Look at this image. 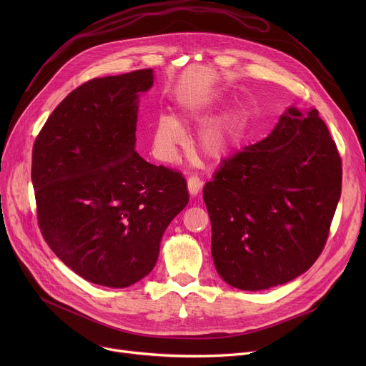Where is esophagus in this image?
Here are the masks:
<instances>
[{
    "instance_id": "1",
    "label": "esophagus",
    "mask_w": 366,
    "mask_h": 366,
    "mask_svg": "<svg viewBox=\"0 0 366 366\" xmlns=\"http://www.w3.org/2000/svg\"><path fill=\"white\" fill-rule=\"evenodd\" d=\"M187 184H188V191H189L191 196H197V194L200 193L202 187H203V181H202L197 175L189 177L188 181H187Z\"/></svg>"
}]
</instances>
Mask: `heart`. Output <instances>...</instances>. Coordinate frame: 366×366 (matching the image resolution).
<instances>
[{"instance_id": "b5f03b06", "label": "heart", "mask_w": 366, "mask_h": 366, "mask_svg": "<svg viewBox=\"0 0 366 366\" xmlns=\"http://www.w3.org/2000/svg\"><path fill=\"white\" fill-rule=\"evenodd\" d=\"M191 120L204 123L210 119V111L206 107L191 105L188 107ZM187 142V133L179 120L172 114H162L154 122L152 145L154 152L163 162L172 163L178 157L181 147ZM233 144V129L227 122H214L207 124L199 134L197 149L207 160L222 159Z\"/></svg>"}]
</instances>
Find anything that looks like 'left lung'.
<instances>
[{
	"label": "left lung",
	"mask_w": 366,
	"mask_h": 366,
	"mask_svg": "<svg viewBox=\"0 0 366 366\" xmlns=\"http://www.w3.org/2000/svg\"><path fill=\"white\" fill-rule=\"evenodd\" d=\"M341 157L317 109L291 107L273 132L206 182L218 274L242 291L298 277L323 251L341 196Z\"/></svg>",
	"instance_id": "1"
}]
</instances>
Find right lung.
Returning a JSON list of instances; mask_svg holds the SVG:
<instances>
[{"instance_id":"obj_1","label":"right lung","mask_w":366,"mask_h":366,"mask_svg":"<svg viewBox=\"0 0 366 366\" xmlns=\"http://www.w3.org/2000/svg\"><path fill=\"white\" fill-rule=\"evenodd\" d=\"M152 69L93 79L54 108L32 148L36 217L51 251L83 279L126 287L151 273L164 229L188 203L179 172L134 151Z\"/></svg>"}]
</instances>
